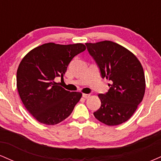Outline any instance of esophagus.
Listing matches in <instances>:
<instances>
[{
    "instance_id": "esophagus-1",
    "label": "esophagus",
    "mask_w": 161,
    "mask_h": 161,
    "mask_svg": "<svg viewBox=\"0 0 161 161\" xmlns=\"http://www.w3.org/2000/svg\"><path fill=\"white\" fill-rule=\"evenodd\" d=\"M89 94H82V97H84V98H88V97H89Z\"/></svg>"
}]
</instances>
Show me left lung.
Returning a JSON list of instances; mask_svg holds the SVG:
<instances>
[{
    "instance_id": "1",
    "label": "left lung",
    "mask_w": 161,
    "mask_h": 161,
    "mask_svg": "<svg viewBox=\"0 0 161 161\" xmlns=\"http://www.w3.org/2000/svg\"><path fill=\"white\" fill-rule=\"evenodd\" d=\"M86 45L101 78L110 82L108 92L98 95L101 105L94 116L108 125L125 123L133 115L145 95V79L141 63L129 50L110 41Z\"/></svg>"
}]
</instances>
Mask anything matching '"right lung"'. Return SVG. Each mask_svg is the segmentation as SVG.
<instances>
[{
  "instance_id": "add662e5",
  "label": "right lung",
  "mask_w": 161,
  "mask_h": 161,
  "mask_svg": "<svg viewBox=\"0 0 161 161\" xmlns=\"http://www.w3.org/2000/svg\"><path fill=\"white\" fill-rule=\"evenodd\" d=\"M86 50L83 44L47 43L24 57L16 73V86L27 110L40 123L55 125L66 119L82 97L66 91L56 79L63 77L73 58Z\"/></svg>"
}]
</instances>
